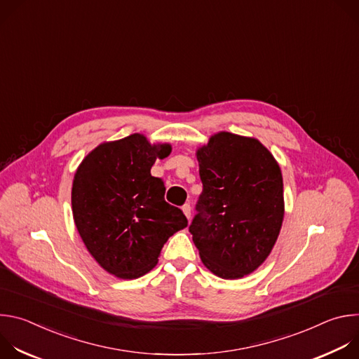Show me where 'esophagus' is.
<instances>
[{
    "mask_svg": "<svg viewBox=\"0 0 359 359\" xmlns=\"http://www.w3.org/2000/svg\"><path fill=\"white\" fill-rule=\"evenodd\" d=\"M182 210H183V213H184V216L190 220L191 219V208H190V204L189 203H186V204H183V208H182Z\"/></svg>",
    "mask_w": 359,
    "mask_h": 359,
    "instance_id": "esophagus-1",
    "label": "esophagus"
}]
</instances>
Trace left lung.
<instances>
[{"mask_svg": "<svg viewBox=\"0 0 359 359\" xmlns=\"http://www.w3.org/2000/svg\"><path fill=\"white\" fill-rule=\"evenodd\" d=\"M197 161L203 191L189 231L213 274L241 278L264 263L280 234V166L257 139L229 132L212 136Z\"/></svg>", "mask_w": 359, "mask_h": 359, "instance_id": "1", "label": "left lung"}]
</instances>
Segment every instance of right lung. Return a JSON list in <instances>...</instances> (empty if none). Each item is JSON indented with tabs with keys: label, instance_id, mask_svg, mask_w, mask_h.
<instances>
[{
	"label": "right lung",
	"instance_id": "obj_1",
	"mask_svg": "<svg viewBox=\"0 0 359 359\" xmlns=\"http://www.w3.org/2000/svg\"><path fill=\"white\" fill-rule=\"evenodd\" d=\"M170 144H150L139 133L93 149L72 184L76 229L92 257L119 278H137L158 264L163 244L187 226L165 200V183L150 175Z\"/></svg>",
	"mask_w": 359,
	"mask_h": 359
}]
</instances>
